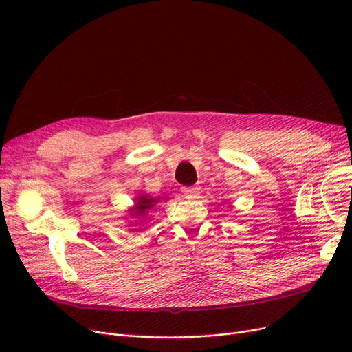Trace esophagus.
<instances>
[{
    "instance_id": "34e87169",
    "label": "esophagus",
    "mask_w": 352,
    "mask_h": 352,
    "mask_svg": "<svg viewBox=\"0 0 352 352\" xmlns=\"http://www.w3.org/2000/svg\"><path fill=\"white\" fill-rule=\"evenodd\" d=\"M182 192L185 194L186 198H198L199 195V188L198 186H189V188H184Z\"/></svg>"
}]
</instances>
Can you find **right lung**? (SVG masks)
I'll list each match as a JSON object with an SVG mask.
<instances>
[{
	"instance_id": "obj_1",
	"label": "right lung",
	"mask_w": 352,
	"mask_h": 352,
	"mask_svg": "<svg viewBox=\"0 0 352 352\" xmlns=\"http://www.w3.org/2000/svg\"><path fill=\"white\" fill-rule=\"evenodd\" d=\"M133 202H135L133 207L129 208V216H131V219H140V221H135L136 226H138L140 223L144 221V217L146 216V212L150 210H154L157 207V204L162 202V197L154 198L150 194H140V195L135 197Z\"/></svg>"
}]
</instances>
